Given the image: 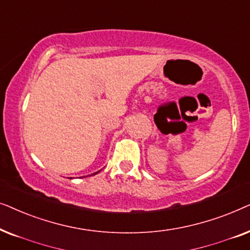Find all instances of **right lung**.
<instances>
[{
    "mask_svg": "<svg viewBox=\"0 0 250 250\" xmlns=\"http://www.w3.org/2000/svg\"><path fill=\"white\" fill-rule=\"evenodd\" d=\"M98 172H99V171H97V172H95V174H92V175H96V174H98Z\"/></svg>",
    "mask_w": 250,
    "mask_h": 250,
    "instance_id": "1",
    "label": "right lung"
}]
</instances>
